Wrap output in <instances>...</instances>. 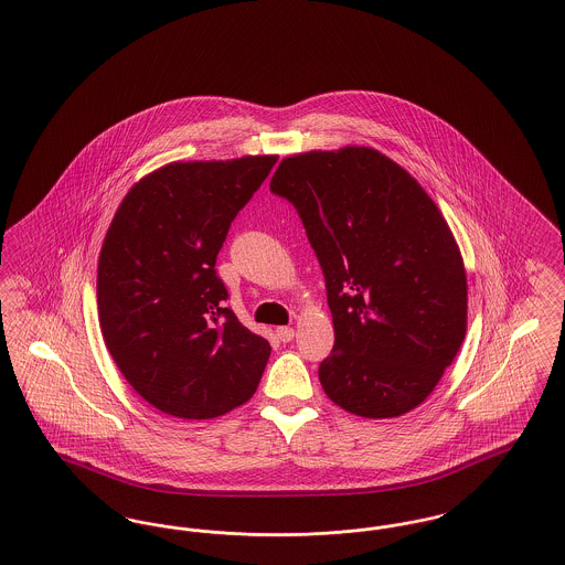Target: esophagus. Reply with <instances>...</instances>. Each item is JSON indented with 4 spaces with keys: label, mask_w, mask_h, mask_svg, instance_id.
Listing matches in <instances>:
<instances>
[{
    "label": "esophagus",
    "mask_w": 565,
    "mask_h": 565,
    "mask_svg": "<svg viewBox=\"0 0 565 565\" xmlns=\"http://www.w3.org/2000/svg\"><path fill=\"white\" fill-rule=\"evenodd\" d=\"M277 339H279L281 343H290V341L295 339V328H290V326L277 328Z\"/></svg>",
    "instance_id": "esophagus-1"
}]
</instances>
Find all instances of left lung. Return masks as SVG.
<instances>
[{
    "label": "left lung",
    "instance_id": "left-lung-1",
    "mask_svg": "<svg viewBox=\"0 0 565 565\" xmlns=\"http://www.w3.org/2000/svg\"><path fill=\"white\" fill-rule=\"evenodd\" d=\"M326 281L334 348L328 398L360 417H398L428 398L466 334L468 286L456 239L426 190L373 148L279 162Z\"/></svg>",
    "mask_w": 565,
    "mask_h": 565
}]
</instances>
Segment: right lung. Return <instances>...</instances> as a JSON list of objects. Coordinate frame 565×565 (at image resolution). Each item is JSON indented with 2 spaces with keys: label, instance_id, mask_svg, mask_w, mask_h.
Here are the masks:
<instances>
[{
  "label": "right lung",
  "instance_id": "obj_1",
  "mask_svg": "<svg viewBox=\"0 0 565 565\" xmlns=\"http://www.w3.org/2000/svg\"><path fill=\"white\" fill-rule=\"evenodd\" d=\"M275 162H171L135 184L109 224L97 270L102 332L135 392L167 415H224L265 373L269 341L226 307L215 258Z\"/></svg>",
  "mask_w": 565,
  "mask_h": 565
}]
</instances>
